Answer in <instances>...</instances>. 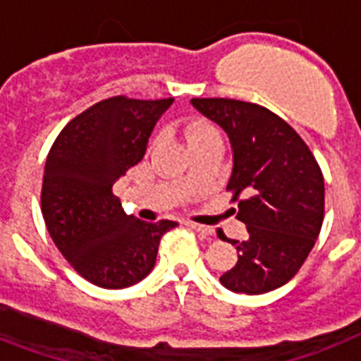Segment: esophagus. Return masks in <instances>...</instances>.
<instances>
[{"label":"esophagus","instance_id":"esophagus-1","mask_svg":"<svg viewBox=\"0 0 361 361\" xmlns=\"http://www.w3.org/2000/svg\"><path fill=\"white\" fill-rule=\"evenodd\" d=\"M187 226L192 227L195 231H198L202 237H211V235H213V227L202 226V224H196V222H187Z\"/></svg>","mask_w":361,"mask_h":361}]
</instances>
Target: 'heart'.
Wrapping results in <instances>:
<instances>
[{"instance_id":"b5f03b06","label":"heart","mask_w":361,"mask_h":361,"mask_svg":"<svg viewBox=\"0 0 361 361\" xmlns=\"http://www.w3.org/2000/svg\"><path fill=\"white\" fill-rule=\"evenodd\" d=\"M214 134H218L216 128L211 126L209 123H205V121H192L185 128V137L189 143H195V141H200V139L209 137V135Z\"/></svg>"}]
</instances>
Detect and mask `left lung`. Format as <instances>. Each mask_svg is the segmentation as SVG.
<instances>
[{
	"instance_id": "obj_1",
	"label": "left lung",
	"mask_w": 361,
	"mask_h": 361,
	"mask_svg": "<svg viewBox=\"0 0 361 361\" xmlns=\"http://www.w3.org/2000/svg\"><path fill=\"white\" fill-rule=\"evenodd\" d=\"M190 104L231 141L227 190L250 235L227 240L237 247L238 260L220 283L247 295L271 292L298 274L319 237L325 216L319 165L301 135L264 106L235 99H192Z\"/></svg>"
}]
</instances>
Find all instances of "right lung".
Listing matches in <instances>:
<instances>
[{"mask_svg": "<svg viewBox=\"0 0 361 361\" xmlns=\"http://www.w3.org/2000/svg\"><path fill=\"white\" fill-rule=\"evenodd\" d=\"M172 102L111 97L69 121L51 147L42 185L45 226L69 264L95 286L119 290L147 277L161 237L178 226L126 214L114 195Z\"/></svg>", "mask_w": 361, "mask_h": 361, "instance_id": "1", "label": "right lung"}]
</instances>
